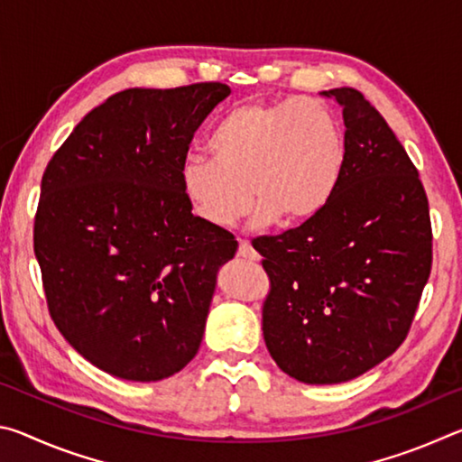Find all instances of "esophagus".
Segmentation results:
<instances>
[{
  "mask_svg": "<svg viewBox=\"0 0 462 462\" xmlns=\"http://www.w3.org/2000/svg\"><path fill=\"white\" fill-rule=\"evenodd\" d=\"M238 256H242V259H248V261H256L259 259V254H256V250L250 246L248 240H240L238 245Z\"/></svg>",
  "mask_w": 462,
  "mask_h": 462,
  "instance_id": "obj_1",
  "label": "esophagus"
}]
</instances>
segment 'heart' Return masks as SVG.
<instances>
[{
    "label": "heart",
    "instance_id": "1",
    "mask_svg": "<svg viewBox=\"0 0 462 462\" xmlns=\"http://www.w3.org/2000/svg\"><path fill=\"white\" fill-rule=\"evenodd\" d=\"M214 161L189 156L181 191L195 217L232 228L261 201L256 222L306 224L332 201L346 143L330 107L314 99L248 101L230 109L208 140Z\"/></svg>",
    "mask_w": 462,
    "mask_h": 462
}]
</instances>
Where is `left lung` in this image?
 Instances as JSON below:
<instances>
[{
	"mask_svg": "<svg viewBox=\"0 0 462 462\" xmlns=\"http://www.w3.org/2000/svg\"><path fill=\"white\" fill-rule=\"evenodd\" d=\"M322 96L342 106L346 126L338 189L314 220L253 240L271 283L264 344L281 371L310 385L350 381L393 355L432 271L416 165L361 91Z\"/></svg>",
	"mask_w": 462,
	"mask_h": 462,
	"instance_id": "obj_1",
	"label": "left lung"
}]
</instances>
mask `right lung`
Here are the masks:
<instances>
[{
    "label": "right lung",
    "mask_w": 462,
    "mask_h": 462,
    "mask_svg": "<svg viewBox=\"0 0 462 462\" xmlns=\"http://www.w3.org/2000/svg\"><path fill=\"white\" fill-rule=\"evenodd\" d=\"M224 83L126 89L77 124L44 169L34 254L46 306L97 369L161 381L198 353L232 232L203 224L181 191L195 130Z\"/></svg>",
    "instance_id": "obj_1"
}]
</instances>
